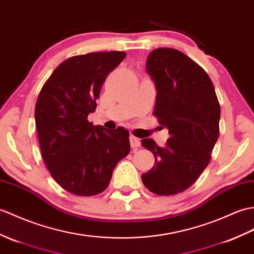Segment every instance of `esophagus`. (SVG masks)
I'll use <instances>...</instances> for the list:
<instances>
[{"label":"esophagus","mask_w":254,"mask_h":254,"mask_svg":"<svg viewBox=\"0 0 254 254\" xmlns=\"http://www.w3.org/2000/svg\"><path fill=\"white\" fill-rule=\"evenodd\" d=\"M129 143H131V146L133 147V148H136V147H139V146H140V140H139V138L133 136V135H132L131 137H129Z\"/></svg>","instance_id":"1"}]
</instances>
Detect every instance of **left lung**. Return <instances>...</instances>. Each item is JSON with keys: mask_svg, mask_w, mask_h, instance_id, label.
<instances>
[{"mask_svg": "<svg viewBox=\"0 0 254 254\" xmlns=\"http://www.w3.org/2000/svg\"><path fill=\"white\" fill-rule=\"evenodd\" d=\"M146 71L157 90L154 115L170 138L164 147L141 139L155 156L154 168L141 181L151 192L171 196L190 187L209 164L221 108L208 73L184 53L156 49L147 57Z\"/></svg>", "mask_w": 254, "mask_h": 254, "instance_id": "8db88e82", "label": "left lung"}]
</instances>
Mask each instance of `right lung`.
<instances>
[{
	"label": "right lung",
	"instance_id": "1",
	"mask_svg": "<svg viewBox=\"0 0 254 254\" xmlns=\"http://www.w3.org/2000/svg\"><path fill=\"white\" fill-rule=\"evenodd\" d=\"M126 56L113 51L70 57L39 94L34 119L45 166L64 190L76 196L104 191L131 149L127 129L109 131L87 121L106 78Z\"/></svg>",
	"mask_w": 254,
	"mask_h": 254
}]
</instances>
